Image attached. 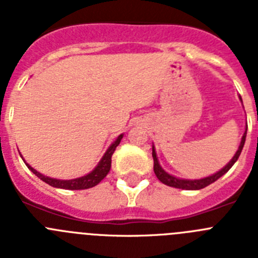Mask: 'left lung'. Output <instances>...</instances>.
<instances>
[{"label": "left lung", "mask_w": 258, "mask_h": 258, "mask_svg": "<svg viewBox=\"0 0 258 258\" xmlns=\"http://www.w3.org/2000/svg\"><path fill=\"white\" fill-rule=\"evenodd\" d=\"M239 99L241 101V98L239 97ZM245 137H247V126H245V132L241 137V141H240V145L238 147V151L235 152V155L232 156L231 160L226 164V165L223 166L222 169L216 172L214 174L208 175V177H204V178H200V179H184V178H178V177H175V175L169 174L168 172L161 168L160 163L157 160V156H156V151H155V146L152 145V157H154V172L156 174L157 179L160 182H163L164 184L166 186H170V187H175V188H182V190H200V188H204L207 187L208 184L213 183V182L217 181L218 178H221L225 173L229 172V169L231 168L234 164L236 163V160L239 159L240 156V152L244 147V143H245Z\"/></svg>", "instance_id": "obj_1"}]
</instances>
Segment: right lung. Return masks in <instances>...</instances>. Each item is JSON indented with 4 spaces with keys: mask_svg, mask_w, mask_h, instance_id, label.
<instances>
[{
    "mask_svg": "<svg viewBox=\"0 0 258 258\" xmlns=\"http://www.w3.org/2000/svg\"><path fill=\"white\" fill-rule=\"evenodd\" d=\"M122 137H124V134H120V136H118L117 138H116L111 145H109L107 151L104 152V155L102 156L99 163L97 164V166H95L92 172L83 175V177H77V178H74V179H56V178H51V177H47V175L41 174L40 172L33 169V168H32V166L29 165L24 159H23L22 155H20V156H22V159L24 160L26 165L28 166V169L31 170V172H33V174L37 175L38 178L42 179L44 182H46L47 184H50V186H52V187L64 188V190H85V188H90L97 186V184L99 183V182H101L107 174H108L109 169H111V157H112V154L115 152L116 147H117V146L120 145V142H121Z\"/></svg>",
    "mask_w": 258,
    "mask_h": 258,
    "instance_id": "add662e5",
    "label": "right lung"
}]
</instances>
